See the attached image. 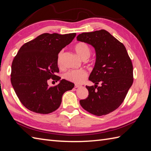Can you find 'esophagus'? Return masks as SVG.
I'll return each mask as SVG.
<instances>
[{
	"label": "esophagus",
	"mask_w": 151,
	"mask_h": 151,
	"mask_svg": "<svg viewBox=\"0 0 151 151\" xmlns=\"http://www.w3.org/2000/svg\"><path fill=\"white\" fill-rule=\"evenodd\" d=\"M80 87H82V85L75 84V88H80Z\"/></svg>",
	"instance_id": "1"
}]
</instances>
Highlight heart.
Segmentation results:
<instances>
[{
	"label": "heart",
	"instance_id": "heart-1",
	"mask_svg": "<svg viewBox=\"0 0 151 151\" xmlns=\"http://www.w3.org/2000/svg\"><path fill=\"white\" fill-rule=\"evenodd\" d=\"M74 50L78 56L82 60H86L90 56L91 49L87 43L84 42H78L74 45ZM63 52L60 51L58 56L57 63L58 66H61V59H62ZM88 76V73L84 69H74L67 72L64 77L67 81L76 84H81L84 82Z\"/></svg>",
	"mask_w": 151,
	"mask_h": 151
}]
</instances>
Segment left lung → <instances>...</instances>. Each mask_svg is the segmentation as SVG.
<instances>
[{
	"mask_svg": "<svg viewBox=\"0 0 151 151\" xmlns=\"http://www.w3.org/2000/svg\"><path fill=\"white\" fill-rule=\"evenodd\" d=\"M78 41L95 48L96 61L89 80L88 97L80 101L90 114L101 116L111 113L122 104L133 83V66L124 45L105 30L79 34ZM100 82L101 86L97 85Z\"/></svg>",
	"mask_w": 151,
	"mask_h": 151,
	"instance_id": "8db88e82",
	"label": "left lung"
}]
</instances>
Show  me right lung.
Wrapping results in <instances>:
<instances>
[{"mask_svg":"<svg viewBox=\"0 0 151 151\" xmlns=\"http://www.w3.org/2000/svg\"><path fill=\"white\" fill-rule=\"evenodd\" d=\"M76 33H45L24 43L12 64L11 83L22 105L37 114H47L56 110L64 93L72 89L73 83L61 80L58 56L69 45ZM60 81L55 86H48V79Z\"/></svg>","mask_w":151,"mask_h":151,"instance_id":"1","label":"right lung"}]
</instances>
